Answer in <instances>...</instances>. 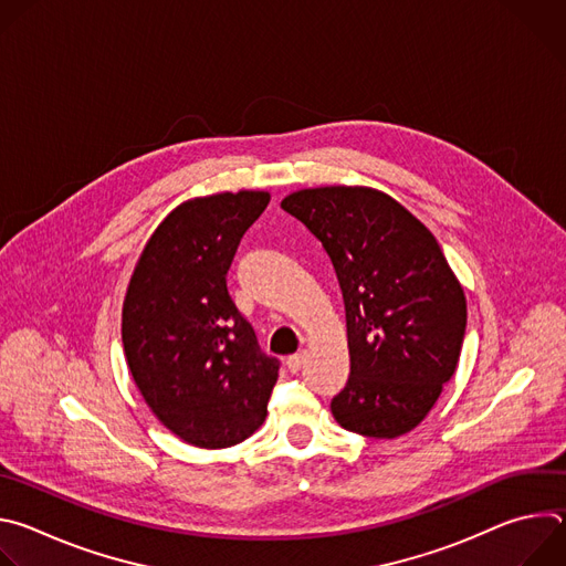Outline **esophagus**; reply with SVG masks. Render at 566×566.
Segmentation results:
<instances>
[{
    "label": "esophagus",
    "mask_w": 566,
    "mask_h": 566,
    "mask_svg": "<svg viewBox=\"0 0 566 566\" xmlns=\"http://www.w3.org/2000/svg\"><path fill=\"white\" fill-rule=\"evenodd\" d=\"M302 363H304V356H302V354H293V356L286 358V369H289L291 374H297V371L302 369Z\"/></svg>",
    "instance_id": "esophagus-1"
}]
</instances>
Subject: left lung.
I'll return each mask as SVG.
<instances>
[{
  "instance_id": "8db88e82",
  "label": "left lung",
  "mask_w": 566,
  "mask_h": 566,
  "mask_svg": "<svg viewBox=\"0 0 566 566\" xmlns=\"http://www.w3.org/2000/svg\"><path fill=\"white\" fill-rule=\"evenodd\" d=\"M282 208L322 241L345 300L352 369L332 415L374 439L415 430L457 369L468 315L434 234L371 188L300 190Z\"/></svg>"
}]
</instances>
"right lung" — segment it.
Masks as SVG:
<instances>
[{
	"label": "right lung",
	"instance_id": "1",
	"mask_svg": "<svg viewBox=\"0 0 566 566\" xmlns=\"http://www.w3.org/2000/svg\"><path fill=\"white\" fill-rule=\"evenodd\" d=\"M269 192L181 203L149 237L123 304L129 371L156 419L197 448H228L266 419L280 360L234 306L226 275Z\"/></svg>",
	"mask_w": 566,
	"mask_h": 566
}]
</instances>
